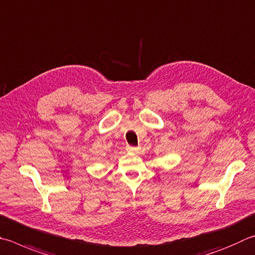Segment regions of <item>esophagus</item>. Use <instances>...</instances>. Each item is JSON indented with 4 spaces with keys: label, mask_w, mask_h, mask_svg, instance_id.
<instances>
[{
    "label": "esophagus",
    "mask_w": 255,
    "mask_h": 255,
    "mask_svg": "<svg viewBox=\"0 0 255 255\" xmlns=\"http://www.w3.org/2000/svg\"><path fill=\"white\" fill-rule=\"evenodd\" d=\"M126 150H127L128 152H138V150H139V148L132 147V146H127V147H126Z\"/></svg>",
    "instance_id": "obj_1"
}]
</instances>
